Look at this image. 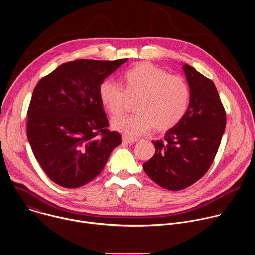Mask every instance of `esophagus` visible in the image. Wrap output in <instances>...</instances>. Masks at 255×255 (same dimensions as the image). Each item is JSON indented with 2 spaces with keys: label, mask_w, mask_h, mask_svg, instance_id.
<instances>
[{
  "label": "esophagus",
  "mask_w": 255,
  "mask_h": 255,
  "mask_svg": "<svg viewBox=\"0 0 255 255\" xmlns=\"http://www.w3.org/2000/svg\"><path fill=\"white\" fill-rule=\"evenodd\" d=\"M122 141H123L124 143H127V144H132V143L137 142L138 139H136V138H131V137H127V136H123Z\"/></svg>",
  "instance_id": "esophagus-1"
}]
</instances>
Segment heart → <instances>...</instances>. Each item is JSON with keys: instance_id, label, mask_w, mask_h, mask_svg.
<instances>
[{"instance_id": "obj_1", "label": "heart", "mask_w": 255, "mask_h": 255, "mask_svg": "<svg viewBox=\"0 0 255 255\" xmlns=\"http://www.w3.org/2000/svg\"><path fill=\"white\" fill-rule=\"evenodd\" d=\"M123 87L106 79L98 89L103 107L113 117L126 110L128 97L136 98V113L115 118L112 126L128 137H138L154 126L165 130L176 125L188 112L192 91L188 82L179 76L147 62L138 63L122 74Z\"/></svg>"}]
</instances>
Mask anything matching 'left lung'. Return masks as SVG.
Wrapping results in <instances>:
<instances>
[{"label":"left lung","instance_id":"8db88e82","mask_svg":"<svg viewBox=\"0 0 255 255\" xmlns=\"http://www.w3.org/2000/svg\"><path fill=\"white\" fill-rule=\"evenodd\" d=\"M183 68L192 91L189 110L162 140L152 141L155 153L143 164L146 174L169 191L192 186L208 171L226 127V112L214 83L189 64Z\"/></svg>","mask_w":255,"mask_h":255}]
</instances>
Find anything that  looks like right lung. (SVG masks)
Wrapping results in <instances>:
<instances>
[{"instance_id":"add662e5","label":"right lung","mask_w":255,"mask_h":255,"mask_svg":"<svg viewBox=\"0 0 255 255\" xmlns=\"http://www.w3.org/2000/svg\"><path fill=\"white\" fill-rule=\"evenodd\" d=\"M127 58L62 63L36 85L27 111V138L47 176L76 189L104 168L121 136L110 131L100 84Z\"/></svg>"}]
</instances>
